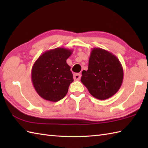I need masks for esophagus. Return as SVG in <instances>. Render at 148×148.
<instances>
[{"mask_svg":"<svg viewBox=\"0 0 148 148\" xmlns=\"http://www.w3.org/2000/svg\"><path fill=\"white\" fill-rule=\"evenodd\" d=\"M81 78V74H74V79L76 80V81H78Z\"/></svg>","mask_w":148,"mask_h":148,"instance_id":"34e87169","label":"esophagus"}]
</instances>
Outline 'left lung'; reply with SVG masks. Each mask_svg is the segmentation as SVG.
Returning a JSON list of instances; mask_svg holds the SVG:
<instances>
[{"label":"left lung","instance_id":"8db88e82","mask_svg":"<svg viewBox=\"0 0 148 148\" xmlns=\"http://www.w3.org/2000/svg\"><path fill=\"white\" fill-rule=\"evenodd\" d=\"M123 80V69L112 53L100 48L92 49L88 69L82 71L81 81L90 93L99 100H106L118 92Z\"/></svg>","mask_w":148,"mask_h":148}]
</instances>
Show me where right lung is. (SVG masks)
I'll use <instances>...</instances> for the list:
<instances>
[{
	"label": "right lung",
	"mask_w": 148,
	"mask_h": 148,
	"mask_svg": "<svg viewBox=\"0 0 148 148\" xmlns=\"http://www.w3.org/2000/svg\"><path fill=\"white\" fill-rule=\"evenodd\" d=\"M73 50L56 48L43 53L34 63L31 79L37 94L43 99L58 102L67 95L74 81L67 58Z\"/></svg>",
	"instance_id": "obj_1"
}]
</instances>
